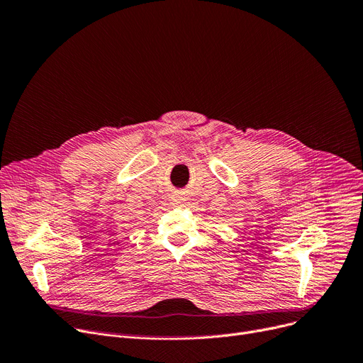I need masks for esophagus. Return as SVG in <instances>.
I'll use <instances>...</instances> for the list:
<instances>
[{"mask_svg":"<svg viewBox=\"0 0 363 363\" xmlns=\"http://www.w3.org/2000/svg\"><path fill=\"white\" fill-rule=\"evenodd\" d=\"M175 203H177V204H181V203H182V199H181L179 196H175Z\"/></svg>","mask_w":363,"mask_h":363,"instance_id":"esophagus-1","label":"esophagus"}]
</instances>
